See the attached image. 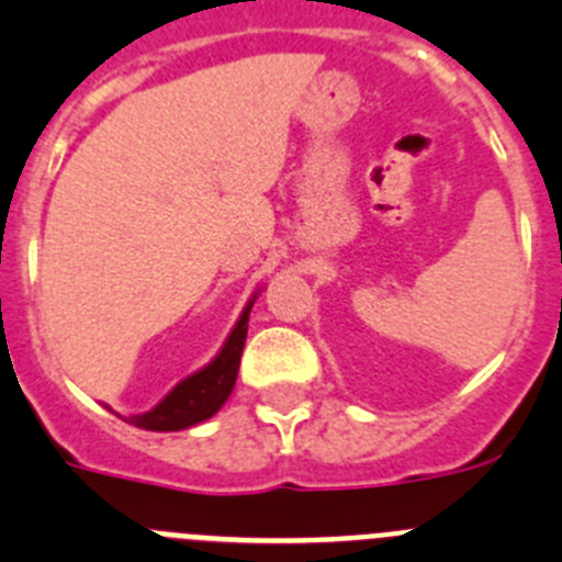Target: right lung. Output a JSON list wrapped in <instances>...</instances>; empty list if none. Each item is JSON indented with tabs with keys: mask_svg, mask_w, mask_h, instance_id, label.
<instances>
[{
	"mask_svg": "<svg viewBox=\"0 0 562 562\" xmlns=\"http://www.w3.org/2000/svg\"><path fill=\"white\" fill-rule=\"evenodd\" d=\"M257 293L244 307L240 318L232 327L229 338L224 341L221 352L206 363L204 369L193 372L181 383H176L150 412L131 414L128 423L145 431H181V428L199 426L204 419L218 412L229 401L232 389L237 381V369H240V356H244L246 333H249V313L255 305Z\"/></svg>",
	"mask_w": 562,
	"mask_h": 562,
	"instance_id": "right-lung-1",
	"label": "right lung"
}]
</instances>
